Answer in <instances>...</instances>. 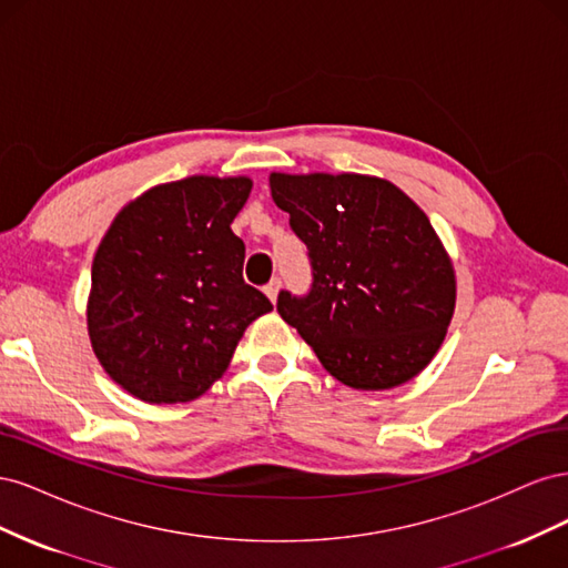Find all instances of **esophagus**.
Returning <instances> with one entry per match:
<instances>
[{"mask_svg": "<svg viewBox=\"0 0 568 568\" xmlns=\"http://www.w3.org/2000/svg\"><path fill=\"white\" fill-rule=\"evenodd\" d=\"M280 288H282V282H280L277 277H274V280L265 286V296L274 303V301H277V296H280Z\"/></svg>", "mask_w": 568, "mask_h": 568, "instance_id": "obj_1", "label": "esophagus"}]
</instances>
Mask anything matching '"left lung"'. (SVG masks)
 <instances>
[{
	"mask_svg": "<svg viewBox=\"0 0 568 568\" xmlns=\"http://www.w3.org/2000/svg\"><path fill=\"white\" fill-rule=\"evenodd\" d=\"M272 199L307 246L313 286L277 311L324 369L357 390L417 376L448 332L455 270L419 205L369 175H270Z\"/></svg>",
	"mask_w": 568,
	"mask_h": 568,
	"instance_id": "obj_1",
	"label": "left lung"
}]
</instances>
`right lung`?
Segmentation results:
<instances>
[{
	"label": "right lung",
	"mask_w": 568,
	"mask_h": 568,
	"mask_svg": "<svg viewBox=\"0 0 568 568\" xmlns=\"http://www.w3.org/2000/svg\"><path fill=\"white\" fill-rule=\"evenodd\" d=\"M253 182L192 175L115 215L92 263L88 332L111 379L144 403H189L227 369L246 326L272 311L244 282L232 232Z\"/></svg>",
	"instance_id": "1"
}]
</instances>
